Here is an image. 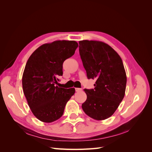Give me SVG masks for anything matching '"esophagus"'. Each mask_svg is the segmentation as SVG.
<instances>
[{
  "instance_id": "esophagus-1",
  "label": "esophagus",
  "mask_w": 152,
  "mask_h": 152,
  "mask_svg": "<svg viewBox=\"0 0 152 152\" xmlns=\"http://www.w3.org/2000/svg\"><path fill=\"white\" fill-rule=\"evenodd\" d=\"M81 91H82V89L80 88H77V87H76V88H75V91L76 92H80Z\"/></svg>"
}]
</instances>
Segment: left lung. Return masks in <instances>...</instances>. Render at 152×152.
<instances>
[{
    "label": "left lung",
    "mask_w": 152,
    "mask_h": 152,
    "mask_svg": "<svg viewBox=\"0 0 152 152\" xmlns=\"http://www.w3.org/2000/svg\"><path fill=\"white\" fill-rule=\"evenodd\" d=\"M79 43L87 77L96 80L94 89H84L87 99L82 108L93 119L104 120L116 111L125 95L127 77L122 60L104 42L84 40Z\"/></svg>",
    "instance_id": "left-lung-1"
}]
</instances>
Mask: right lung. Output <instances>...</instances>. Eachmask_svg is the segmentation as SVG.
Listing matches in <instances>:
<instances>
[{
  "label": "right lung",
  "instance_id": "add662e5",
  "mask_svg": "<svg viewBox=\"0 0 152 152\" xmlns=\"http://www.w3.org/2000/svg\"><path fill=\"white\" fill-rule=\"evenodd\" d=\"M74 40H56L40 45L26 62L22 77L24 94L31 112L39 121L50 123L63 114L74 88L56 86L63 75V63L75 53Z\"/></svg>",
  "mask_w": 152,
  "mask_h": 152
}]
</instances>
